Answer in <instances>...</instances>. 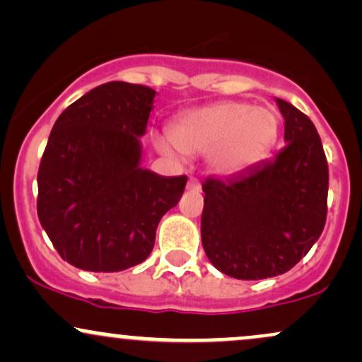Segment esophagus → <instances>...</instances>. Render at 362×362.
<instances>
[{"label": "esophagus", "instance_id": "obj_1", "mask_svg": "<svg viewBox=\"0 0 362 362\" xmlns=\"http://www.w3.org/2000/svg\"><path fill=\"white\" fill-rule=\"evenodd\" d=\"M187 189L194 190V192H199V190H201V184H199V182L195 180V178H190L189 184H187Z\"/></svg>", "mask_w": 362, "mask_h": 362}]
</instances>
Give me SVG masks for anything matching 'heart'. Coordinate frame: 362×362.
Masks as SVG:
<instances>
[{"label":"heart","instance_id":"heart-1","mask_svg":"<svg viewBox=\"0 0 362 362\" xmlns=\"http://www.w3.org/2000/svg\"><path fill=\"white\" fill-rule=\"evenodd\" d=\"M279 138V119L271 107L219 102L185 112L172 126V141L184 155H207L216 175L233 177L259 165ZM165 155L173 149L156 139Z\"/></svg>","mask_w":362,"mask_h":362}]
</instances>
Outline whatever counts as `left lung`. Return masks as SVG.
<instances>
[{"label":"left lung","mask_w":362,"mask_h":362,"mask_svg":"<svg viewBox=\"0 0 362 362\" xmlns=\"http://www.w3.org/2000/svg\"><path fill=\"white\" fill-rule=\"evenodd\" d=\"M286 146L240 175L202 184V247L218 271L242 281L288 272L322 235L328 167L313 122L276 98Z\"/></svg>","instance_id":"obj_1"}]
</instances>
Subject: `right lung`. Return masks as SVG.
Returning a JSON list of instances; mask_svg holds the SVG:
<instances>
[{
	"mask_svg": "<svg viewBox=\"0 0 362 362\" xmlns=\"http://www.w3.org/2000/svg\"><path fill=\"white\" fill-rule=\"evenodd\" d=\"M156 91L103 83L54 124L37 175L39 221L62 260L90 272L141 264L156 228L184 194L187 177L141 167Z\"/></svg>",
	"mask_w": 362,
	"mask_h": 362,
	"instance_id": "add662e5",
	"label": "right lung"
}]
</instances>
